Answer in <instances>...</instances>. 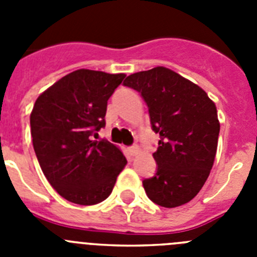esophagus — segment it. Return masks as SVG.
<instances>
[{
	"mask_svg": "<svg viewBox=\"0 0 257 257\" xmlns=\"http://www.w3.org/2000/svg\"><path fill=\"white\" fill-rule=\"evenodd\" d=\"M128 152H130L131 156H136V154L139 153V147L138 145H133V147L128 148Z\"/></svg>",
	"mask_w": 257,
	"mask_h": 257,
	"instance_id": "obj_1",
	"label": "esophagus"
}]
</instances>
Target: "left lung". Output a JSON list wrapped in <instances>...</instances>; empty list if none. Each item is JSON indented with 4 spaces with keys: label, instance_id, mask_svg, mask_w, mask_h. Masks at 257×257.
Listing matches in <instances>:
<instances>
[{
    "label": "left lung",
    "instance_id": "left-lung-1",
    "mask_svg": "<svg viewBox=\"0 0 257 257\" xmlns=\"http://www.w3.org/2000/svg\"><path fill=\"white\" fill-rule=\"evenodd\" d=\"M123 85L142 95L152 130L160 134L154 176L143 180L148 198L172 208L193 199L212 169L220 123L216 106L199 86L157 67L127 77Z\"/></svg>",
    "mask_w": 257,
    "mask_h": 257
}]
</instances>
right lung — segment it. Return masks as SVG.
I'll use <instances>...</instances> for the list:
<instances>
[{
	"label": "right lung",
	"mask_w": 257,
	"mask_h": 257,
	"mask_svg": "<svg viewBox=\"0 0 257 257\" xmlns=\"http://www.w3.org/2000/svg\"><path fill=\"white\" fill-rule=\"evenodd\" d=\"M124 77L74 70L41 94L31 113L32 142L42 172L63 198L76 205L108 198L127 163L112 143L94 140L105 127L109 97Z\"/></svg>",
	"instance_id": "add662e5"
}]
</instances>
